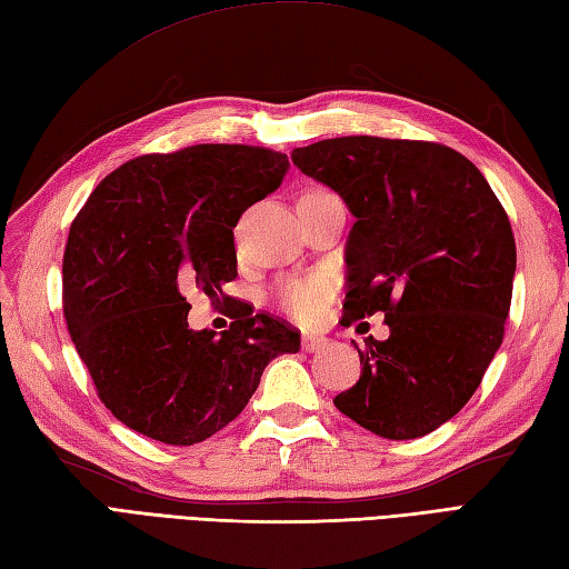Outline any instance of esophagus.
<instances>
[{"label":"esophagus","mask_w":569,"mask_h":569,"mask_svg":"<svg viewBox=\"0 0 569 569\" xmlns=\"http://www.w3.org/2000/svg\"><path fill=\"white\" fill-rule=\"evenodd\" d=\"M300 347H303L306 352H320L322 347H328V340H325V337H318V335H303Z\"/></svg>","instance_id":"1"}]
</instances>
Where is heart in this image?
I'll use <instances>...</instances> for the list:
<instances>
[{
    "mask_svg": "<svg viewBox=\"0 0 569 569\" xmlns=\"http://www.w3.org/2000/svg\"><path fill=\"white\" fill-rule=\"evenodd\" d=\"M276 296L278 303L293 320L312 325L322 318L325 308L335 296V278L328 273L288 278L276 288Z\"/></svg>",
    "mask_w": 569,
    "mask_h": 569,
    "instance_id": "obj_1",
    "label": "heart"
}]
</instances>
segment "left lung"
I'll list each match as a JSON object with an SVG mask.
<instances>
[{
    "label": "left lung",
    "mask_w": 569,
    "mask_h": 569,
    "mask_svg": "<svg viewBox=\"0 0 569 569\" xmlns=\"http://www.w3.org/2000/svg\"><path fill=\"white\" fill-rule=\"evenodd\" d=\"M291 159L357 217L345 320L381 310L391 330L357 349L359 381L335 406L381 438H422L465 408L503 342L509 214L479 168L438 141L337 137Z\"/></svg>",
    "instance_id": "8db88e82"
}]
</instances>
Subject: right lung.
Here are the masks:
<instances>
[{"instance_id":"obj_1","label":"right lung","mask_w":569,"mask_h":569,"mask_svg":"<svg viewBox=\"0 0 569 569\" xmlns=\"http://www.w3.org/2000/svg\"><path fill=\"white\" fill-rule=\"evenodd\" d=\"M288 156L249 143H198L122 163L82 204L63 253V316L100 401L127 428L196 445L232 422L266 365L298 352L286 320L224 296L234 232L273 192ZM230 303L222 336L187 328L182 293Z\"/></svg>"}]
</instances>
